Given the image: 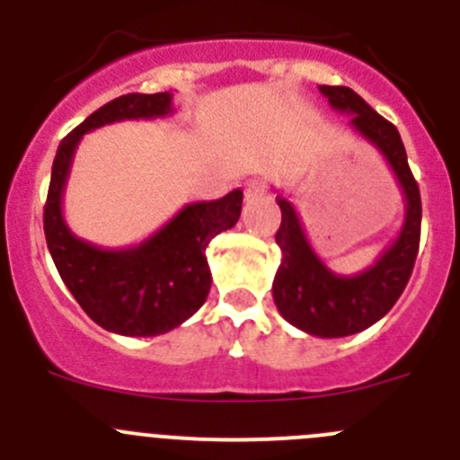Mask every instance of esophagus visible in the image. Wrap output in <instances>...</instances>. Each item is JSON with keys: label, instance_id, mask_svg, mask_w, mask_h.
Returning a JSON list of instances; mask_svg holds the SVG:
<instances>
[{"label": "esophagus", "instance_id": "obj_1", "mask_svg": "<svg viewBox=\"0 0 460 460\" xmlns=\"http://www.w3.org/2000/svg\"><path fill=\"white\" fill-rule=\"evenodd\" d=\"M265 181L263 179H250V181L244 183V199H254V197L265 195Z\"/></svg>", "mask_w": 460, "mask_h": 460}]
</instances>
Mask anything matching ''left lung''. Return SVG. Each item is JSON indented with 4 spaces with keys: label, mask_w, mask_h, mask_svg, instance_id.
<instances>
[{
    "label": "left lung",
    "mask_w": 460,
    "mask_h": 460,
    "mask_svg": "<svg viewBox=\"0 0 460 460\" xmlns=\"http://www.w3.org/2000/svg\"><path fill=\"white\" fill-rule=\"evenodd\" d=\"M320 93L332 109L351 115L349 128L385 158L406 201L404 225L376 263L358 274H336L311 247L295 206L281 192L277 195L281 226L274 238L281 250V265L272 283L274 304L293 327L308 336L342 338L372 327L404 293L420 247L422 201L397 127L351 88L320 85Z\"/></svg>",
    "instance_id": "obj_1"
}]
</instances>
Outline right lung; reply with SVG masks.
I'll use <instances>...</instances> for the list:
<instances>
[{
    "label": "right lung",
    "instance_id": "add662e5",
    "mask_svg": "<svg viewBox=\"0 0 460 460\" xmlns=\"http://www.w3.org/2000/svg\"><path fill=\"white\" fill-rule=\"evenodd\" d=\"M172 111V93L122 94L67 133L51 165L45 204L49 254L90 320L119 336H161L199 311L210 290L206 247L235 226L243 208V190L188 204L156 234L124 250H104L72 234L63 217V195L81 138L104 124L165 118Z\"/></svg>",
    "mask_w": 460,
    "mask_h": 460
}]
</instances>
